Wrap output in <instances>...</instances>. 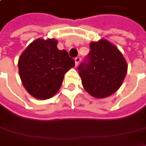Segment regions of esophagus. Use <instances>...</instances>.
Returning <instances> with one entry per match:
<instances>
[{
	"mask_svg": "<svg viewBox=\"0 0 146 146\" xmlns=\"http://www.w3.org/2000/svg\"><path fill=\"white\" fill-rule=\"evenodd\" d=\"M80 60H81V58L80 57H76V58H75V62H76V66L80 62Z\"/></svg>",
	"mask_w": 146,
	"mask_h": 146,
	"instance_id": "1",
	"label": "esophagus"
}]
</instances>
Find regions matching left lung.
I'll use <instances>...</instances> for the list:
<instances>
[{
	"label": "left lung",
	"mask_w": 146,
	"mask_h": 146,
	"mask_svg": "<svg viewBox=\"0 0 146 146\" xmlns=\"http://www.w3.org/2000/svg\"><path fill=\"white\" fill-rule=\"evenodd\" d=\"M89 48L88 54L77 68L83 87L94 98H106L119 88L127 65L119 50L106 40L92 42Z\"/></svg>",
	"instance_id": "8db88e82"
}]
</instances>
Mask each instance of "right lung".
I'll list each match as a JSON object with an SVG mask.
<instances>
[{"mask_svg":"<svg viewBox=\"0 0 146 146\" xmlns=\"http://www.w3.org/2000/svg\"><path fill=\"white\" fill-rule=\"evenodd\" d=\"M54 39H38L29 44L19 60V76L27 91L45 100L58 92L64 75L75 66L74 59L59 50Z\"/></svg>","mask_w":146,"mask_h":146,"instance_id":"obj_1","label":"right lung"}]
</instances>
